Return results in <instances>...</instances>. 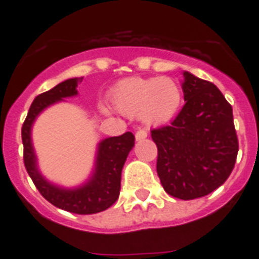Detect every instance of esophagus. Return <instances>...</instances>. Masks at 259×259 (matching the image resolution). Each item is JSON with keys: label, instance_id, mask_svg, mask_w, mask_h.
<instances>
[{"label": "esophagus", "instance_id": "esophagus-1", "mask_svg": "<svg viewBox=\"0 0 259 259\" xmlns=\"http://www.w3.org/2000/svg\"><path fill=\"white\" fill-rule=\"evenodd\" d=\"M146 137H147V132L144 129H139L136 132V140H143Z\"/></svg>", "mask_w": 259, "mask_h": 259}]
</instances>
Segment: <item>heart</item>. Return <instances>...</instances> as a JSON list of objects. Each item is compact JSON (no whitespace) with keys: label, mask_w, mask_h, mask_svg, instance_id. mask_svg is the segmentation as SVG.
I'll return each mask as SVG.
<instances>
[{"label":"heart","mask_w":259,"mask_h":259,"mask_svg":"<svg viewBox=\"0 0 259 259\" xmlns=\"http://www.w3.org/2000/svg\"><path fill=\"white\" fill-rule=\"evenodd\" d=\"M109 99L120 113L140 115L146 123L160 124L178 112L182 92L169 77H127L112 87Z\"/></svg>","instance_id":"1"}]
</instances>
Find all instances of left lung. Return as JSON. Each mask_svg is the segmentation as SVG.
I'll use <instances>...</instances> for the list:
<instances>
[{
  "label": "left lung",
  "mask_w": 259,
  "mask_h": 259,
  "mask_svg": "<svg viewBox=\"0 0 259 259\" xmlns=\"http://www.w3.org/2000/svg\"><path fill=\"white\" fill-rule=\"evenodd\" d=\"M185 105L168 126L151 130L157 174L168 195L182 200L206 196L234 168L238 139L233 108L218 87L184 73Z\"/></svg>",
  "instance_id": "1"
}]
</instances>
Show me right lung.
I'll list each match as a JSON object with an SVG mask.
<instances>
[{"label":"right lung","mask_w":259,"mask_h":259,"mask_svg":"<svg viewBox=\"0 0 259 259\" xmlns=\"http://www.w3.org/2000/svg\"><path fill=\"white\" fill-rule=\"evenodd\" d=\"M82 78H70L59 85L37 95L29 108L28 116L22 124L23 162L29 177L43 198L59 209L77 213L92 214L106 210L119 198L120 177L124 161L135 146V136L126 132L122 136H115L101 142L97 157V168L88 184L78 189H61L49 184L36 168V157L30 142V127L35 117L49 105L61 101L67 97L77 95V85Z\"/></svg>","instance_id":"add662e5"}]
</instances>
